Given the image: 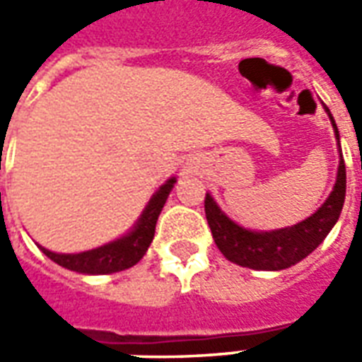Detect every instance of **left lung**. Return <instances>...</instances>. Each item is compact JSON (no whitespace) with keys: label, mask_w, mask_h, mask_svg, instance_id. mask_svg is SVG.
<instances>
[{"label":"left lung","mask_w":362,"mask_h":362,"mask_svg":"<svg viewBox=\"0 0 362 362\" xmlns=\"http://www.w3.org/2000/svg\"><path fill=\"white\" fill-rule=\"evenodd\" d=\"M329 114V110L326 108ZM332 126L335 129V137L339 139V132L335 126L334 118L329 114ZM345 163L339 158L337 168V180H335L334 192L329 194L324 205L318 211L310 215L303 223H296L295 227L269 230V233H256L238 227L235 221H230L221 211L213 197L205 196V217L211 228L215 244L219 246L223 256L230 259L233 264H238L250 269H262V272H279L295 266L300 259L318 248V244L334 228L335 221L339 219V213L345 202Z\"/></svg>","instance_id":"8db88e82"}]
</instances>
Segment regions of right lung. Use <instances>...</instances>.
<instances>
[{
	"label": "right lung",
	"mask_w": 362,
	"mask_h": 362,
	"mask_svg": "<svg viewBox=\"0 0 362 362\" xmlns=\"http://www.w3.org/2000/svg\"><path fill=\"white\" fill-rule=\"evenodd\" d=\"M174 182H176V178H170L166 184L160 186L155 196L151 197L141 219L137 221V225L129 235L122 236L110 244H104L95 250L81 252V254H56V252L46 250V248H42V252L58 266L67 267L71 272L90 273V275L124 272L127 267L135 266L145 256L149 244L153 243L158 215L163 211V205H165L166 197L173 189Z\"/></svg>",
	"instance_id": "obj_1"
}]
</instances>
